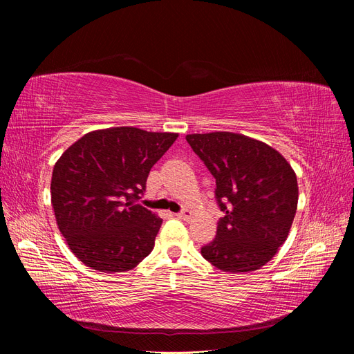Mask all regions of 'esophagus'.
<instances>
[{
	"mask_svg": "<svg viewBox=\"0 0 354 354\" xmlns=\"http://www.w3.org/2000/svg\"><path fill=\"white\" fill-rule=\"evenodd\" d=\"M176 216L178 217V218H183V220H189L190 218V211H187V209H183V211H180V212H177Z\"/></svg>",
	"mask_w": 354,
	"mask_h": 354,
	"instance_id": "obj_1",
	"label": "esophagus"
}]
</instances>
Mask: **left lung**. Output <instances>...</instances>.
<instances>
[{
	"label": "left lung",
	"mask_w": 354,
	"mask_h": 354,
	"mask_svg": "<svg viewBox=\"0 0 354 354\" xmlns=\"http://www.w3.org/2000/svg\"><path fill=\"white\" fill-rule=\"evenodd\" d=\"M186 140L216 178L224 216L203 245V259L223 272L243 273L270 261L288 238L297 211V176L269 145L242 134H189Z\"/></svg>",
	"instance_id": "left-lung-1"
}]
</instances>
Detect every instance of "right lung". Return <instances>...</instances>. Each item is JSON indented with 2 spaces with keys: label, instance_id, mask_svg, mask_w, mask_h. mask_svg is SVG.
Returning <instances> with one entry per match:
<instances>
[{
  "label": "right lung",
  "instance_id": "obj_1",
  "mask_svg": "<svg viewBox=\"0 0 354 354\" xmlns=\"http://www.w3.org/2000/svg\"><path fill=\"white\" fill-rule=\"evenodd\" d=\"M177 136L106 128L82 136L59 158L51 205L60 233L84 264L118 273L134 269L152 252L162 218L137 201L149 171Z\"/></svg>",
  "mask_w": 354,
  "mask_h": 354
}]
</instances>
